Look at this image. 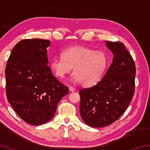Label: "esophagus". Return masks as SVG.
<instances>
[{
    "instance_id": "1",
    "label": "esophagus",
    "mask_w": 150,
    "mask_h": 150,
    "mask_svg": "<svg viewBox=\"0 0 150 150\" xmlns=\"http://www.w3.org/2000/svg\"><path fill=\"white\" fill-rule=\"evenodd\" d=\"M69 91H71V92H75V88L73 87H71V86H69Z\"/></svg>"
}]
</instances>
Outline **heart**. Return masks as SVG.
Returning a JSON list of instances; mask_svg holds the SVG:
<instances>
[{
    "label": "heart",
    "mask_w": 150,
    "mask_h": 150,
    "mask_svg": "<svg viewBox=\"0 0 150 150\" xmlns=\"http://www.w3.org/2000/svg\"><path fill=\"white\" fill-rule=\"evenodd\" d=\"M62 57H54L50 63L51 69L63 79L71 71L73 79L86 87L95 85L102 77L107 65L105 54L85 46H73L64 50Z\"/></svg>",
    "instance_id": "heart-1"
}]
</instances>
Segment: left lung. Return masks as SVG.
Instances as JSON below:
<instances>
[{
    "mask_svg": "<svg viewBox=\"0 0 150 150\" xmlns=\"http://www.w3.org/2000/svg\"><path fill=\"white\" fill-rule=\"evenodd\" d=\"M113 54L112 62L100 81L80 89V115L85 124L105 127L118 120L125 112L135 89V63L121 42L106 41Z\"/></svg>",
    "mask_w": 150,
    "mask_h": 150,
    "instance_id": "1",
    "label": "left lung"
}]
</instances>
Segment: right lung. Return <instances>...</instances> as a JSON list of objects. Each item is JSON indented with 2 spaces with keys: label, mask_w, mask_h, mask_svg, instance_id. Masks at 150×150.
Masks as SVG:
<instances>
[{
  "label": "right lung",
  "mask_w": 150,
  "mask_h": 150,
  "mask_svg": "<svg viewBox=\"0 0 150 150\" xmlns=\"http://www.w3.org/2000/svg\"><path fill=\"white\" fill-rule=\"evenodd\" d=\"M50 40L28 39L14 47L5 75L6 96L14 111L32 125L47 122L68 88L52 75L47 65Z\"/></svg>",
  "instance_id": "1"
}]
</instances>
